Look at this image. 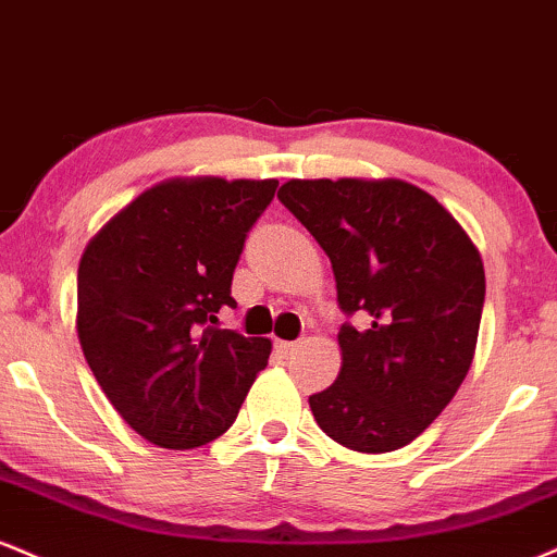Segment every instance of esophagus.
<instances>
[{
  "label": "esophagus",
  "instance_id": "1",
  "mask_svg": "<svg viewBox=\"0 0 557 557\" xmlns=\"http://www.w3.org/2000/svg\"><path fill=\"white\" fill-rule=\"evenodd\" d=\"M274 347H277L280 355H285V358H287V355H293V352L298 350V343H287V339H277V343H274Z\"/></svg>",
  "mask_w": 557,
  "mask_h": 557
}]
</instances>
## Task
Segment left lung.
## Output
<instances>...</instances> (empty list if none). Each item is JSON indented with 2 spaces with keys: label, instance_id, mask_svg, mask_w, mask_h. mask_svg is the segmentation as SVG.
<instances>
[{
  "label": "left lung",
  "instance_id": "1",
  "mask_svg": "<svg viewBox=\"0 0 557 557\" xmlns=\"http://www.w3.org/2000/svg\"><path fill=\"white\" fill-rule=\"evenodd\" d=\"M280 202L332 261L343 368L311 394L313 418L352 451L407 446L444 412L478 345L485 270L438 199L399 178H293Z\"/></svg>",
  "mask_w": 557,
  "mask_h": 557
}]
</instances>
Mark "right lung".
Instances as JSON below:
<instances>
[{
	"label": "right lung",
	"mask_w": 557,
	"mask_h": 557,
	"mask_svg": "<svg viewBox=\"0 0 557 557\" xmlns=\"http://www.w3.org/2000/svg\"><path fill=\"white\" fill-rule=\"evenodd\" d=\"M277 181L169 178L116 212L77 270V337L116 412L150 444L233 425L272 343L220 330L246 233Z\"/></svg>",
	"instance_id": "1"
}]
</instances>
